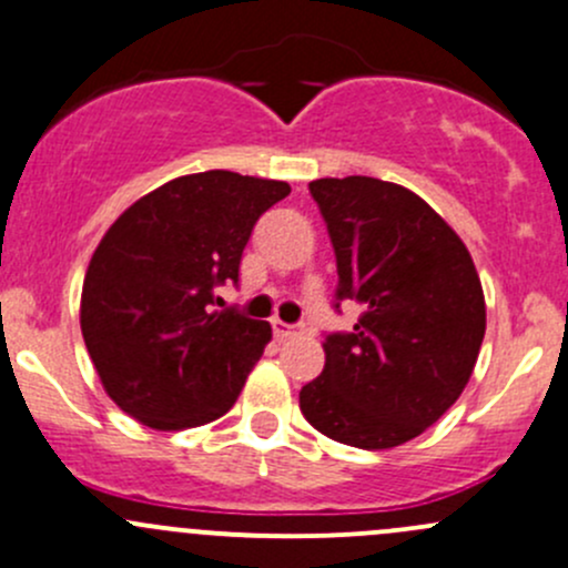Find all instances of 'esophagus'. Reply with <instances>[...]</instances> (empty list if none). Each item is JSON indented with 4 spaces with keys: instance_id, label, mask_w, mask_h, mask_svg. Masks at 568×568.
<instances>
[{
    "instance_id": "esophagus-1",
    "label": "esophagus",
    "mask_w": 568,
    "mask_h": 568,
    "mask_svg": "<svg viewBox=\"0 0 568 568\" xmlns=\"http://www.w3.org/2000/svg\"><path fill=\"white\" fill-rule=\"evenodd\" d=\"M302 329H304L302 324H285V321H280V318L272 321V332H274V337H277V339L294 337V334H300Z\"/></svg>"
}]
</instances>
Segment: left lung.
<instances>
[{
    "label": "left lung",
    "instance_id": "8db88e82",
    "mask_svg": "<svg viewBox=\"0 0 568 568\" xmlns=\"http://www.w3.org/2000/svg\"><path fill=\"white\" fill-rule=\"evenodd\" d=\"M324 214L339 302L354 332L326 334L324 373L300 392L304 419L359 449H392L455 405L474 373L487 313L468 247L433 206L373 176L310 182Z\"/></svg>",
    "mask_w": 568,
    "mask_h": 568
}]
</instances>
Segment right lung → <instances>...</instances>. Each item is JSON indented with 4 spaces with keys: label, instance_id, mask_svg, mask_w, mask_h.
<instances>
[{
    "label": "right lung",
    "instance_id": "right-lung-1",
    "mask_svg": "<svg viewBox=\"0 0 568 568\" xmlns=\"http://www.w3.org/2000/svg\"><path fill=\"white\" fill-rule=\"evenodd\" d=\"M285 182L204 171L165 182L105 231L89 261L81 332L105 392L152 429L229 414L272 339L266 321L212 310Z\"/></svg>",
    "mask_w": 568,
    "mask_h": 568
}]
</instances>
